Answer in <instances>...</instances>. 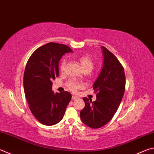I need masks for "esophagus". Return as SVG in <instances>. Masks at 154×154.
I'll return each mask as SVG.
<instances>
[{"label":"esophagus","mask_w":154,"mask_h":154,"mask_svg":"<svg viewBox=\"0 0 154 154\" xmlns=\"http://www.w3.org/2000/svg\"><path fill=\"white\" fill-rule=\"evenodd\" d=\"M77 98V96H75V95H72V100H76Z\"/></svg>","instance_id":"1"}]
</instances>
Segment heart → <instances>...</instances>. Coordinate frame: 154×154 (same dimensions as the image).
Instances as JSON below:
<instances>
[{
    "mask_svg": "<svg viewBox=\"0 0 154 154\" xmlns=\"http://www.w3.org/2000/svg\"><path fill=\"white\" fill-rule=\"evenodd\" d=\"M80 65L83 70V71L85 72H91L94 69V63L91 60V58L88 55L81 56L79 58ZM66 68V60L63 59L60 65V71L61 72H65ZM68 88L72 92H77L79 89L83 87L82 83L75 82V81H69L67 83Z\"/></svg>",
    "mask_w": 154,
    "mask_h": 154,
    "instance_id": "obj_1",
    "label": "heart"
}]
</instances>
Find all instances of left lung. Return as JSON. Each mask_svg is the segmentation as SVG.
<instances>
[{"instance_id":"8db88e82","label":"left lung","mask_w":154,"mask_h":154,"mask_svg":"<svg viewBox=\"0 0 154 154\" xmlns=\"http://www.w3.org/2000/svg\"><path fill=\"white\" fill-rule=\"evenodd\" d=\"M104 64L94 83L96 101L83 97L85 107L80 112L82 122L88 127L98 128L112 119L121 104L125 89L123 66L112 53L102 46Z\"/></svg>"}]
</instances>
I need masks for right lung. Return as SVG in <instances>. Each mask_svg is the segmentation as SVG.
Listing matches in <instances>:
<instances>
[{
	"label": "right lung",
	"mask_w": 154,
	"mask_h": 154,
	"mask_svg": "<svg viewBox=\"0 0 154 154\" xmlns=\"http://www.w3.org/2000/svg\"><path fill=\"white\" fill-rule=\"evenodd\" d=\"M71 52L67 46L50 42L35 50L27 63L23 76L25 95L33 115L44 125L59 122L71 101L68 91L54 93L52 81L59 75L61 57Z\"/></svg>",
	"instance_id": "obj_1"
}]
</instances>
